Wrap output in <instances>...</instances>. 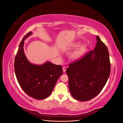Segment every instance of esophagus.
<instances>
[{
	"label": "esophagus",
	"instance_id": "1",
	"mask_svg": "<svg viewBox=\"0 0 123 123\" xmlns=\"http://www.w3.org/2000/svg\"><path fill=\"white\" fill-rule=\"evenodd\" d=\"M66 69H67V67H66V66L63 67V68H62L63 72H66Z\"/></svg>",
	"mask_w": 123,
	"mask_h": 123
}]
</instances>
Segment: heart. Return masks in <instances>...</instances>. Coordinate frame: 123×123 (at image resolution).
Here are the masks:
<instances>
[{
	"label": "heart",
	"mask_w": 123,
	"mask_h": 123,
	"mask_svg": "<svg viewBox=\"0 0 123 123\" xmlns=\"http://www.w3.org/2000/svg\"><path fill=\"white\" fill-rule=\"evenodd\" d=\"M80 45V42H76L75 43H73L72 44V47L74 48H76L79 47ZM86 49V47L85 45H81L80 46L79 49L76 50L72 55V57L73 59H77L79 58L80 56L83 54V53L84 52Z\"/></svg>",
	"instance_id": "1"
}]
</instances>
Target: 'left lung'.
<instances>
[{"mask_svg": "<svg viewBox=\"0 0 123 123\" xmlns=\"http://www.w3.org/2000/svg\"><path fill=\"white\" fill-rule=\"evenodd\" d=\"M96 39L94 50L69 64L66 70L71 94L80 101H87L97 96L110 74L108 50L98 36Z\"/></svg>", "mask_w": 123, "mask_h": 123, "instance_id": "1", "label": "left lung"}]
</instances>
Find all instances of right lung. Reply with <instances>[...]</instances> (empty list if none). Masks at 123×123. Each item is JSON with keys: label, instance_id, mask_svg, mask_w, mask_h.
Masks as SVG:
<instances>
[{"label": "right lung", "instance_id": "1", "mask_svg": "<svg viewBox=\"0 0 123 123\" xmlns=\"http://www.w3.org/2000/svg\"><path fill=\"white\" fill-rule=\"evenodd\" d=\"M32 34L31 31L29 32L20 43L15 58L14 70L18 83L26 93L34 98L43 99L51 94L63 72L61 65L49 62L38 65L28 60L24 52V41Z\"/></svg>", "mask_w": 123, "mask_h": 123}]
</instances>
